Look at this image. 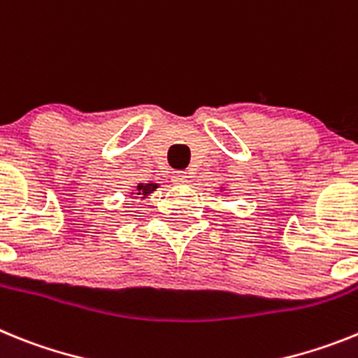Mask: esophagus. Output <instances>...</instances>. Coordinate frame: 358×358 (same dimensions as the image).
<instances>
[{"instance_id": "34e87169", "label": "esophagus", "mask_w": 358, "mask_h": 358, "mask_svg": "<svg viewBox=\"0 0 358 358\" xmlns=\"http://www.w3.org/2000/svg\"><path fill=\"white\" fill-rule=\"evenodd\" d=\"M171 180H173V183H176V185H182V183L187 182V173H183V171H175L173 176H171Z\"/></svg>"}]
</instances>
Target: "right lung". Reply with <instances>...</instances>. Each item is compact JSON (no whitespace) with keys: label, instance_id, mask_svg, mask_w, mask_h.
Returning <instances> with one entry per match:
<instances>
[{"label":"right lung","instance_id":"add662e5","mask_svg":"<svg viewBox=\"0 0 358 358\" xmlns=\"http://www.w3.org/2000/svg\"><path fill=\"white\" fill-rule=\"evenodd\" d=\"M157 187H158V183H138V185H136L135 194L145 198V196H149V194H151V192H153Z\"/></svg>","mask_w":358,"mask_h":358}]
</instances>
